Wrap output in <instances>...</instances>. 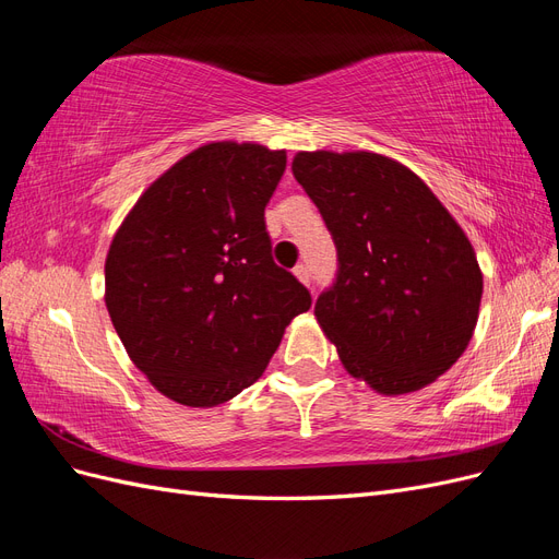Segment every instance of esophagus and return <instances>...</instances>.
<instances>
[{
	"label": "esophagus",
	"instance_id": "1",
	"mask_svg": "<svg viewBox=\"0 0 559 559\" xmlns=\"http://www.w3.org/2000/svg\"><path fill=\"white\" fill-rule=\"evenodd\" d=\"M294 275H296V280L302 282V284H310V277H312V275H310V267H308L306 263L296 265V267H294Z\"/></svg>",
	"mask_w": 559,
	"mask_h": 559
}]
</instances>
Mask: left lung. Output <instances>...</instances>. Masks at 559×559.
Returning <instances> with one entry per match:
<instances>
[{"instance_id":"1","label":"left lung","mask_w":559,"mask_h":559,"mask_svg":"<svg viewBox=\"0 0 559 559\" xmlns=\"http://www.w3.org/2000/svg\"><path fill=\"white\" fill-rule=\"evenodd\" d=\"M292 170L337 247V280L314 317L347 373L384 396L436 382L478 324L483 273L462 226L382 154L298 151Z\"/></svg>"}]
</instances>
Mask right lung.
I'll use <instances>...</instances> for the list:
<instances>
[{
    "mask_svg": "<svg viewBox=\"0 0 559 559\" xmlns=\"http://www.w3.org/2000/svg\"><path fill=\"white\" fill-rule=\"evenodd\" d=\"M286 151L210 142L165 170L114 233L105 302L158 392L214 408L257 382L310 294L275 265L265 205Z\"/></svg>",
    "mask_w": 559,
    "mask_h": 559,
    "instance_id": "1",
    "label": "right lung"
}]
</instances>
